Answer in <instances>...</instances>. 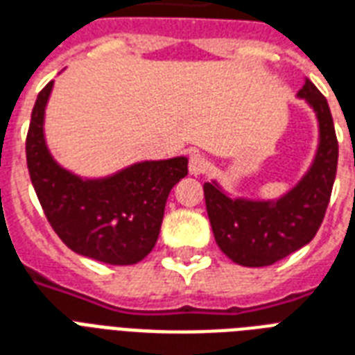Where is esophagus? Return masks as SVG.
I'll list each match as a JSON object with an SVG mask.
<instances>
[{
  "instance_id": "obj_1",
  "label": "esophagus",
  "mask_w": 355,
  "mask_h": 355,
  "mask_svg": "<svg viewBox=\"0 0 355 355\" xmlns=\"http://www.w3.org/2000/svg\"><path fill=\"white\" fill-rule=\"evenodd\" d=\"M188 169L191 175H202V173L208 169V159L199 153L189 154V162H188Z\"/></svg>"
}]
</instances>
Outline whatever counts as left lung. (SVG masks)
<instances>
[{"mask_svg": "<svg viewBox=\"0 0 355 355\" xmlns=\"http://www.w3.org/2000/svg\"><path fill=\"white\" fill-rule=\"evenodd\" d=\"M315 110L320 143L305 177L277 201L231 199L216 182H205V201L216 242L232 262L270 266L315 238L328 208L337 173L339 143L328 100L311 80L297 93Z\"/></svg>", "mask_w": 355, "mask_h": 355, "instance_id": "obj_1", "label": "left lung"}]
</instances>
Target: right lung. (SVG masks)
I'll list each match as a JSON object with an SVG mask.
<instances>
[{"mask_svg":"<svg viewBox=\"0 0 355 355\" xmlns=\"http://www.w3.org/2000/svg\"><path fill=\"white\" fill-rule=\"evenodd\" d=\"M50 81L37 96L27 130L29 177L53 231L78 255L105 264H135L153 251L169 191L188 175V158L139 162L117 175L83 180L59 167L44 143Z\"/></svg>","mask_w":355,"mask_h":355,"instance_id":"add662e5","label":"right lung"}]
</instances>
